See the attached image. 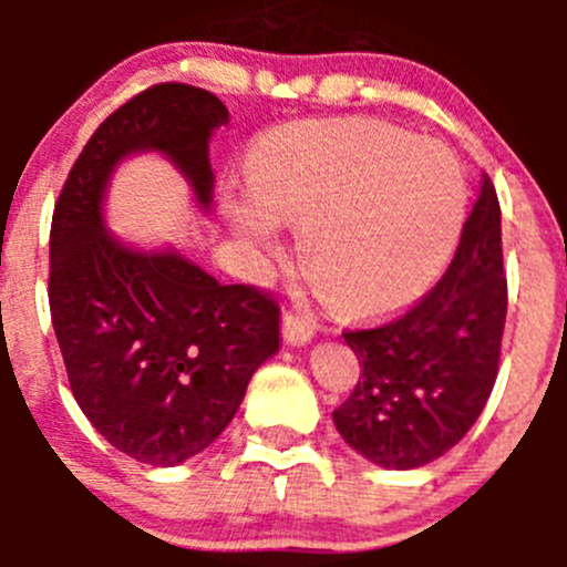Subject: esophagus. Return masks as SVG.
I'll list each match as a JSON object with an SVG mask.
<instances>
[{"label":"esophagus","mask_w":567,"mask_h":567,"mask_svg":"<svg viewBox=\"0 0 567 567\" xmlns=\"http://www.w3.org/2000/svg\"><path fill=\"white\" fill-rule=\"evenodd\" d=\"M282 334L290 346H305V342H310L312 334H316V326H312L310 318L299 316V312H285Z\"/></svg>","instance_id":"obj_1"}]
</instances>
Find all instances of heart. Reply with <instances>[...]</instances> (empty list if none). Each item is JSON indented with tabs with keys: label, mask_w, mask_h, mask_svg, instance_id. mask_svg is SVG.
<instances>
[{
	"label": "heart",
	"mask_w": 567,
	"mask_h": 567,
	"mask_svg": "<svg viewBox=\"0 0 567 567\" xmlns=\"http://www.w3.org/2000/svg\"><path fill=\"white\" fill-rule=\"evenodd\" d=\"M257 205L230 221L266 257L275 221L301 227L318 288L351 312H390L420 299L458 247L466 177L433 140L375 120H312L257 136L247 158Z\"/></svg>",
	"instance_id": "b5f03b06"
}]
</instances>
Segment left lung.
Instances as JSON below:
<instances>
[{"mask_svg":"<svg viewBox=\"0 0 567 567\" xmlns=\"http://www.w3.org/2000/svg\"><path fill=\"white\" fill-rule=\"evenodd\" d=\"M505 316L499 199L483 175L436 288L403 316L342 331L362 373L334 409L340 436L386 468L425 466L455 447L494 390Z\"/></svg>","mask_w":567,"mask_h":567,"instance_id":"1","label":"left lung"}]
</instances>
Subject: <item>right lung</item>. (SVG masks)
I'll return each instance as SVG.
<instances>
[{
    "label": "right lung",
    "instance_id": "obj_1",
    "mask_svg": "<svg viewBox=\"0 0 567 567\" xmlns=\"http://www.w3.org/2000/svg\"><path fill=\"white\" fill-rule=\"evenodd\" d=\"M227 123L203 87L142 90L95 128L51 216L49 307L71 392L112 447L151 466L192 458L225 431L251 373L279 351V305L177 251L123 247L104 230L101 199L120 158L158 151L208 208V140Z\"/></svg>",
    "mask_w": 567,
    "mask_h": 567
}]
</instances>
